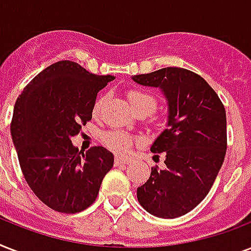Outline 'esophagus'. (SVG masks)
Segmentation results:
<instances>
[{"mask_svg":"<svg viewBox=\"0 0 251 251\" xmlns=\"http://www.w3.org/2000/svg\"><path fill=\"white\" fill-rule=\"evenodd\" d=\"M130 160L129 159H125V157H116V160H114V164L116 165H125V164H129Z\"/></svg>","mask_w":251,"mask_h":251,"instance_id":"esophagus-1","label":"esophagus"}]
</instances>
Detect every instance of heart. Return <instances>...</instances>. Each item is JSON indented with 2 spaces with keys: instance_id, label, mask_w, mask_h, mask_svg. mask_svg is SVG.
Here are the masks:
<instances>
[{
  "instance_id": "b5f03b06",
  "label": "heart",
  "mask_w": 251,
  "mask_h": 251,
  "mask_svg": "<svg viewBox=\"0 0 251 251\" xmlns=\"http://www.w3.org/2000/svg\"><path fill=\"white\" fill-rule=\"evenodd\" d=\"M129 101L134 112L138 110L146 109L149 110L150 113H152L155 108H156V99L155 96L149 92H143V91H130L129 92ZM104 102V99H98V101L95 102L94 105V114H98L100 112ZM102 142L104 145L109 150L114 151L117 153H125L127 152L133 145V137L130 134L122 131V130H109L102 135Z\"/></svg>"
}]
</instances>
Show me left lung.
I'll return each instance as SVG.
<instances>
[{
    "label": "left lung",
    "mask_w": 251,
    "mask_h": 251,
    "mask_svg": "<svg viewBox=\"0 0 251 251\" xmlns=\"http://www.w3.org/2000/svg\"><path fill=\"white\" fill-rule=\"evenodd\" d=\"M135 83L159 88L168 106L167 124L151 145L164 153V169L137 189V198L149 214L175 219L190 212L214 185L226 151L224 105L211 86L195 73L164 68L133 75Z\"/></svg>",
    "instance_id": "1"
}]
</instances>
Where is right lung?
Wrapping results in <instances>:
<instances>
[{"label":"right lung","instance_id":"obj_1","mask_svg":"<svg viewBox=\"0 0 251 251\" xmlns=\"http://www.w3.org/2000/svg\"><path fill=\"white\" fill-rule=\"evenodd\" d=\"M113 79L58 61L17 99L10 131L22 172L37 198L54 211L75 214L90 207L113 167V153L106 149L82 152L72 142L92 118L99 91Z\"/></svg>","mask_w":251,"mask_h":251}]
</instances>
